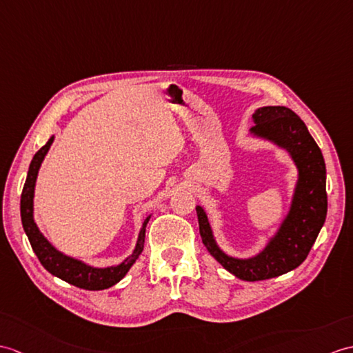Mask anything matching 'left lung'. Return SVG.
<instances>
[{"instance_id":"obj_1","label":"left lung","mask_w":353,"mask_h":353,"mask_svg":"<svg viewBox=\"0 0 353 353\" xmlns=\"http://www.w3.org/2000/svg\"><path fill=\"white\" fill-rule=\"evenodd\" d=\"M252 120L256 125L251 134L288 150L299 171L292 208L280 230L256 257L233 259L218 248L206 214L195 208L204 247L243 281L269 280L298 268L316 242L327 210L325 161L305 123L285 106H263L252 114Z\"/></svg>"}]
</instances>
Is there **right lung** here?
<instances>
[{"mask_svg": "<svg viewBox=\"0 0 353 353\" xmlns=\"http://www.w3.org/2000/svg\"><path fill=\"white\" fill-rule=\"evenodd\" d=\"M52 141H54V137L49 138V141L34 154V158H32L30 163L27 180H26V185H23L22 195H21V218H22L23 230H26L28 236L32 251L36 252L39 261L42 263V266L48 270V272L61 278V280L65 283L77 285L79 289H85V290L108 289L111 285L117 284L121 278L128 274L130 266L135 263V260L138 259L139 254L143 252L145 225L149 223L150 216H147L144 219L134 252L130 254L123 263L117 266L103 268V269L92 268L83 263V261L68 257L64 256L63 252L57 251L52 245L48 242L46 237L40 233V230L34 223V218H32V199H34V186H36L37 173Z\"/></svg>", "mask_w": 353, "mask_h": 353, "instance_id": "obj_1", "label": "right lung"}]
</instances>
